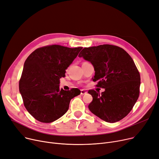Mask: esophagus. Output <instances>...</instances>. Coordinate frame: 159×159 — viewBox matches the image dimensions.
<instances>
[{"label":"esophagus","instance_id":"esophagus-1","mask_svg":"<svg viewBox=\"0 0 159 159\" xmlns=\"http://www.w3.org/2000/svg\"><path fill=\"white\" fill-rule=\"evenodd\" d=\"M87 93V92L86 90H84V89H81V92H80V94L81 95H84Z\"/></svg>","mask_w":159,"mask_h":159}]
</instances>
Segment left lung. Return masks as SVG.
Segmentation results:
<instances>
[{
    "instance_id": "obj_1",
    "label": "left lung",
    "mask_w": 159,
    "mask_h": 159,
    "mask_svg": "<svg viewBox=\"0 0 159 159\" xmlns=\"http://www.w3.org/2000/svg\"><path fill=\"white\" fill-rule=\"evenodd\" d=\"M94 67L96 86L89 89L93 97L89 110L101 120L115 123L131 111L140 94V75L133 58L122 48L108 44L85 47L79 54Z\"/></svg>"
}]
</instances>
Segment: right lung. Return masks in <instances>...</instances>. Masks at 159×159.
Returning a JSON list of instances; mask_svg holds the SVG:
<instances>
[{
    "mask_svg": "<svg viewBox=\"0 0 159 159\" xmlns=\"http://www.w3.org/2000/svg\"><path fill=\"white\" fill-rule=\"evenodd\" d=\"M82 47L47 45L33 51L24 64L19 88L30 114L42 123H51L62 116L71 99L80 95L78 88L60 89V79Z\"/></svg>",
    "mask_w": 159,
    "mask_h": 159,
    "instance_id": "1",
    "label": "right lung"
}]
</instances>
